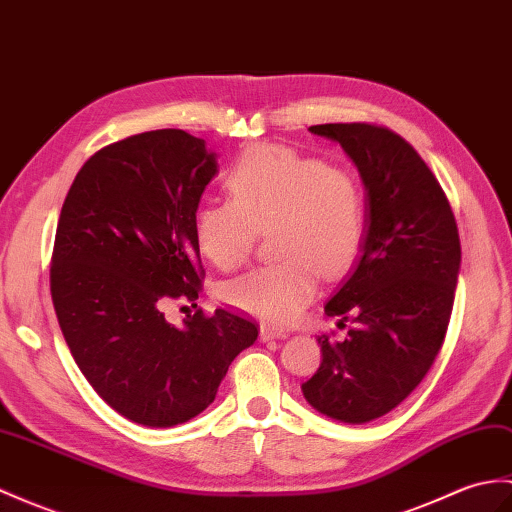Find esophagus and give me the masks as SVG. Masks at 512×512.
Wrapping results in <instances>:
<instances>
[{"label": "esophagus", "mask_w": 512, "mask_h": 512, "mask_svg": "<svg viewBox=\"0 0 512 512\" xmlns=\"http://www.w3.org/2000/svg\"><path fill=\"white\" fill-rule=\"evenodd\" d=\"M285 336H288V334H285L283 329H275V327H268V325H261V329H259V338L264 340V342H268V340H281Z\"/></svg>", "instance_id": "1"}]
</instances>
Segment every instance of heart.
Instances as JSON below:
<instances>
[{
    "instance_id": "b5f03b06",
    "label": "heart",
    "mask_w": 512,
    "mask_h": 512,
    "mask_svg": "<svg viewBox=\"0 0 512 512\" xmlns=\"http://www.w3.org/2000/svg\"><path fill=\"white\" fill-rule=\"evenodd\" d=\"M229 200L207 202L194 216V237L213 266L233 270L251 257L259 231H270L275 264L224 281L220 299L264 323L285 325L318 288V270L334 277L358 255L366 209L351 170L285 146L246 148L224 178Z\"/></svg>"
}]
</instances>
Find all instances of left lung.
Here are the masks:
<instances>
[{
	"label": "left lung",
	"mask_w": 512,
	"mask_h": 512,
	"mask_svg": "<svg viewBox=\"0 0 512 512\" xmlns=\"http://www.w3.org/2000/svg\"><path fill=\"white\" fill-rule=\"evenodd\" d=\"M366 189V231L349 275L325 305L351 323L344 340L320 336V362L301 386L325 417L362 425L384 417L421 384L447 334L460 270L449 200L406 139L373 124H320Z\"/></svg>",
	"instance_id": "1"
}]
</instances>
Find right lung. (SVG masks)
Returning a JSON list of instances; mask_svg holds the SVG:
<instances>
[{
    "label": "right lung",
    "instance_id": "1",
    "mask_svg": "<svg viewBox=\"0 0 512 512\" xmlns=\"http://www.w3.org/2000/svg\"><path fill=\"white\" fill-rule=\"evenodd\" d=\"M218 174L205 139L150 130L98 150L71 183L58 218L50 288L82 375L122 417L146 427L194 419L216 399L257 325L227 310L174 327L172 299L202 285L194 216Z\"/></svg>",
    "mask_w": 512,
    "mask_h": 512
}]
</instances>
